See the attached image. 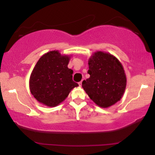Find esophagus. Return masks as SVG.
I'll use <instances>...</instances> for the list:
<instances>
[{
    "instance_id": "esophagus-1",
    "label": "esophagus",
    "mask_w": 155,
    "mask_h": 155,
    "mask_svg": "<svg viewBox=\"0 0 155 155\" xmlns=\"http://www.w3.org/2000/svg\"><path fill=\"white\" fill-rule=\"evenodd\" d=\"M81 84H82V81H80V82H79V87H81Z\"/></svg>"
}]
</instances>
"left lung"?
Masks as SVG:
<instances>
[{
	"label": "left lung",
	"mask_w": 155,
	"mask_h": 155,
	"mask_svg": "<svg viewBox=\"0 0 155 155\" xmlns=\"http://www.w3.org/2000/svg\"><path fill=\"white\" fill-rule=\"evenodd\" d=\"M90 78L82 87L90 98L102 108H108L122 98L127 79L122 65L114 56L96 51L88 61Z\"/></svg>",
	"instance_id": "left-lung-1"
}]
</instances>
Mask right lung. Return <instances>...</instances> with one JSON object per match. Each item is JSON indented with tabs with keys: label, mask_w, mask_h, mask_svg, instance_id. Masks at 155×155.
Returning a JSON list of instances; mask_svg holds the SVG:
<instances>
[{
	"label": "right lung",
	"mask_w": 155,
	"mask_h": 155,
	"mask_svg": "<svg viewBox=\"0 0 155 155\" xmlns=\"http://www.w3.org/2000/svg\"><path fill=\"white\" fill-rule=\"evenodd\" d=\"M70 56L58 51L44 54L30 77V90L41 104L54 107L68 97L71 90L79 86L72 79L73 70L68 68Z\"/></svg>",
	"instance_id": "right-lung-1"
}]
</instances>
